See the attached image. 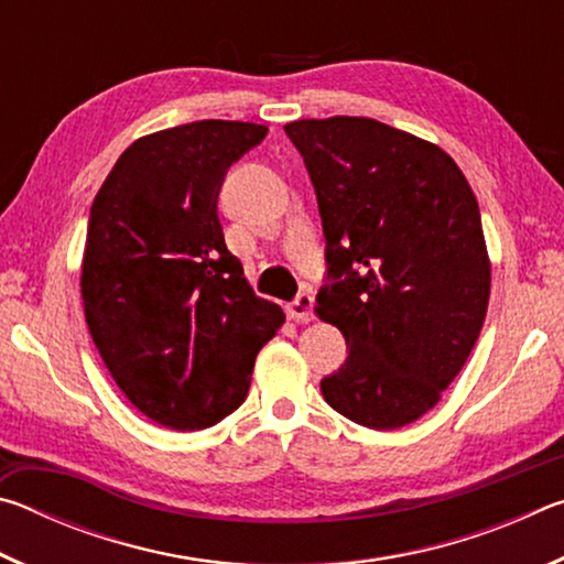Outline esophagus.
I'll list each match as a JSON object with an SVG mask.
<instances>
[{"instance_id":"obj_1","label":"esophagus","mask_w":564,"mask_h":564,"mask_svg":"<svg viewBox=\"0 0 564 564\" xmlns=\"http://www.w3.org/2000/svg\"><path fill=\"white\" fill-rule=\"evenodd\" d=\"M313 305H316V301H313V293L301 291L299 295H295V301L289 305V316L299 323H308V321H313Z\"/></svg>"}]
</instances>
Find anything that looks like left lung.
<instances>
[{
  "mask_svg": "<svg viewBox=\"0 0 564 564\" xmlns=\"http://www.w3.org/2000/svg\"><path fill=\"white\" fill-rule=\"evenodd\" d=\"M283 129L326 236L316 313L348 346L321 393L352 423L395 431L435 408L480 336L490 301L480 208L455 161L413 133L366 117Z\"/></svg>",
  "mask_w": 564,
  "mask_h": 564,
  "instance_id": "obj_1",
  "label": "left lung"
}]
</instances>
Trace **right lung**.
<instances>
[{
	"label": "right lung",
	"instance_id": "right-lung-1",
	"mask_svg": "<svg viewBox=\"0 0 564 564\" xmlns=\"http://www.w3.org/2000/svg\"><path fill=\"white\" fill-rule=\"evenodd\" d=\"M265 133L221 119L149 133L91 204L82 261L89 333L123 395L174 431L231 415L285 321L248 285L218 221L226 171Z\"/></svg>",
	"mask_w": 564,
	"mask_h": 564
}]
</instances>
